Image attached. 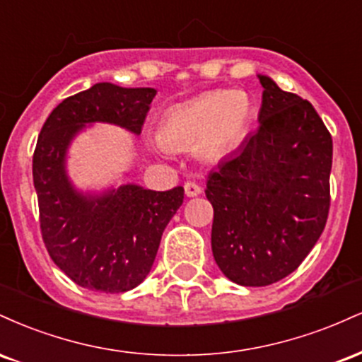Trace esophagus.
Wrapping results in <instances>:
<instances>
[{"label":"esophagus","instance_id":"esophagus-1","mask_svg":"<svg viewBox=\"0 0 362 362\" xmlns=\"http://www.w3.org/2000/svg\"><path fill=\"white\" fill-rule=\"evenodd\" d=\"M184 190H185L187 197H195V195H199L202 192L201 187L195 184V182H190V180L185 182V184H184Z\"/></svg>","mask_w":362,"mask_h":362}]
</instances>
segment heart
<instances>
[{"label": "heart", "mask_w": 362, "mask_h": 362, "mask_svg": "<svg viewBox=\"0 0 362 362\" xmlns=\"http://www.w3.org/2000/svg\"><path fill=\"white\" fill-rule=\"evenodd\" d=\"M253 119V102L242 90L206 91L165 112L158 126L161 148H194L214 161L242 143Z\"/></svg>", "instance_id": "obj_1"}]
</instances>
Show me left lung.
<instances>
[{"mask_svg": "<svg viewBox=\"0 0 362 362\" xmlns=\"http://www.w3.org/2000/svg\"><path fill=\"white\" fill-rule=\"evenodd\" d=\"M260 126L207 177L211 245L240 286H269L296 271L330 207L332 136L308 100L259 74Z\"/></svg>", "mask_w": 362, "mask_h": 362, "instance_id": "obj_1", "label": "left lung"}]
</instances>
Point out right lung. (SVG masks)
Returning a JSON list of instances; mask_svg holds the SVG:
<instances>
[{
    "label": "right lung",
    "mask_w": 362,
    "mask_h": 362,
    "mask_svg": "<svg viewBox=\"0 0 362 362\" xmlns=\"http://www.w3.org/2000/svg\"><path fill=\"white\" fill-rule=\"evenodd\" d=\"M155 95V88L97 83L64 98L37 139L32 172L42 240L54 264L81 288L126 293L141 284L184 202V187L156 192L126 184L83 194L66 172L69 144L86 124H114L141 134Z\"/></svg>",
    "instance_id": "right-lung-1"
}]
</instances>
